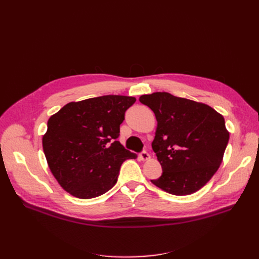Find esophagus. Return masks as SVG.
<instances>
[{
	"mask_svg": "<svg viewBox=\"0 0 259 259\" xmlns=\"http://www.w3.org/2000/svg\"><path fill=\"white\" fill-rule=\"evenodd\" d=\"M140 157L142 160H148L149 158H150V154H149L147 151H143L141 154H140Z\"/></svg>",
	"mask_w": 259,
	"mask_h": 259,
	"instance_id": "esophagus-1",
	"label": "esophagus"
}]
</instances>
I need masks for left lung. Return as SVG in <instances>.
I'll use <instances>...</instances> for the list:
<instances>
[{
  "label": "left lung",
  "instance_id": "8db88e82",
  "mask_svg": "<svg viewBox=\"0 0 259 259\" xmlns=\"http://www.w3.org/2000/svg\"><path fill=\"white\" fill-rule=\"evenodd\" d=\"M140 102L157 120L152 149L162 174L152 184L173 195L198 191L223 161L229 142L224 116L206 104L168 92L142 95Z\"/></svg>",
  "mask_w": 259,
  "mask_h": 259
}]
</instances>
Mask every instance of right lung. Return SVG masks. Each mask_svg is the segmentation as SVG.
<instances>
[{"mask_svg": "<svg viewBox=\"0 0 259 259\" xmlns=\"http://www.w3.org/2000/svg\"><path fill=\"white\" fill-rule=\"evenodd\" d=\"M135 101L103 95L68 103L50 116L43 150L65 191L81 199L98 197L116 184L122 162L138 157L117 141L125 112Z\"/></svg>", "mask_w": 259, "mask_h": 259, "instance_id": "add662e5", "label": "right lung"}]
</instances>
